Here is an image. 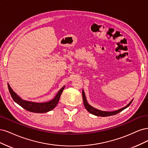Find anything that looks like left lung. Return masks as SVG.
Returning a JSON list of instances; mask_svg holds the SVG:
<instances>
[{
    "label": "left lung",
    "instance_id": "8db88e82",
    "mask_svg": "<svg viewBox=\"0 0 148 148\" xmlns=\"http://www.w3.org/2000/svg\"><path fill=\"white\" fill-rule=\"evenodd\" d=\"M82 98H83V101H84V104L85 108H86L87 110L93 115L97 116H101V117H106V116H112V115H115V114H117L118 113H119L120 112H121L122 111H123V109H125V108H127V107L129 106L130 105V104L132 103V101L130 102V103L128 104L127 106H126L125 107L123 108L122 109H119L117 111H114V112H106V111H99L98 109H95L94 108H93L92 106H91L90 105L88 104L87 100H86V98H85V95L84 93V90H82Z\"/></svg>",
    "mask_w": 148,
    "mask_h": 148
}]
</instances>
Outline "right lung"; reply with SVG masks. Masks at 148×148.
<instances>
[{
    "label": "right lung",
    "mask_w": 148,
    "mask_h": 148,
    "mask_svg": "<svg viewBox=\"0 0 148 148\" xmlns=\"http://www.w3.org/2000/svg\"><path fill=\"white\" fill-rule=\"evenodd\" d=\"M64 87L65 86H64L63 88L60 90V91L57 93L56 97L53 99L51 100V101L46 103H33L23 100L13 91V90L11 88L10 85L8 84L9 92H10L14 101L16 102L18 104H19L23 108L26 109V110L36 113L47 112L55 108L59 101L60 96L62 92H63Z\"/></svg>",
    "instance_id": "add662e5"
}]
</instances>
